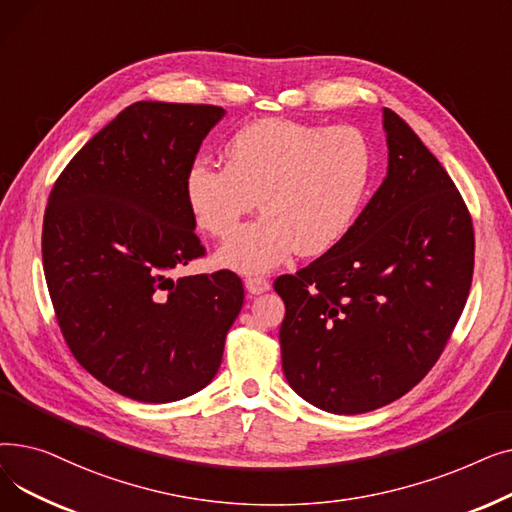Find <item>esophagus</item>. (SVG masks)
<instances>
[{
    "mask_svg": "<svg viewBox=\"0 0 512 512\" xmlns=\"http://www.w3.org/2000/svg\"><path fill=\"white\" fill-rule=\"evenodd\" d=\"M245 286H247V290H249L251 294H263V292H267V290L272 288L270 280L263 278V276H249V278L245 280Z\"/></svg>",
    "mask_w": 512,
    "mask_h": 512,
    "instance_id": "obj_1",
    "label": "esophagus"
}]
</instances>
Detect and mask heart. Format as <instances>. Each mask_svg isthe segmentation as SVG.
Returning <instances> with one entry per match:
<instances>
[{
	"instance_id": "heart-1",
	"label": "heart",
	"mask_w": 512,
	"mask_h": 512,
	"mask_svg": "<svg viewBox=\"0 0 512 512\" xmlns=\"http://www.w3.org/2000/svg\"><path fill=\"white\" fill-rule=\"evenodd\" d=\"M224 166L197 159L184 174L195 222L230 238L220 261L242 274L270 272L292 251L321 255L351 228L371 174V149L357 128H324L261 118L236 128L222 147Z\"/></svg>"
}]
</instances>
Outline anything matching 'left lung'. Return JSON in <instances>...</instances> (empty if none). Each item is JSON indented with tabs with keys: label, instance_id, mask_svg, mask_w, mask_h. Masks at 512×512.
Instances as JSON below:
<instances>
[{
	"label": "left lung",
	"instance_id": "left-lung-1",
	"mask_svg": "<svg viewBox=\"0 0 512 512\" xmlns=\"http://www.w3.org/2000/svg\"><path fill=\"white\" fill-rule=\"evenodd\" d=\"M388 176L336 245L280 276L282 369L317 409L390 405L436 365L473 280L471 213L415 130L384 110Z\"/></svg>",
	"mask_w": 512,
	"mask_h": 512
}]
</instances>
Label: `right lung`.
<instances>
[{
  "label": "right lung",
  "mask_w": 512,
  "mask_h": 512,
  "mask_svg": "<svg viewBox=\"0 0 512 512\" xmlns=\"http://www.w3.org/2000/svg\"><path fill=\"white\" fill-rule=\"evenodd\" d=\"M222 116L205 103H132L49 193L41 251L62 336L95 380L132 400L203 390L245 301L230 270L172 276L205 255L184 174Z\"/></svg>",
  "instance_id": "right-lung-1"
}]
</instances>
